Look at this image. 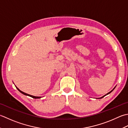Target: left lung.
I'll return each instance as SVG.
<instances>
[{
	"instance_id": "1",
	"label": "left lung",
	"mask_w": 128,
	"mask_h": 128,
	"mask_svg": "<svg viewBox=\"0 0 128 128\" xmlns=\"http://www.w3.org/2000/svg\"><path fill=\"white\" fill-rule=\"evenodd\" d=\"M115 88H116V87H114V88H113V90H111V91H110V92H109V93H107V94H106V95H105V96H103V97H101V98H103V97H104V96H106V95H108V94H109V93H111V92H112V91H113V90H114V89H115Z\"/></svg>"
}]
</instances>
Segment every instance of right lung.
<instances>
[{
    "label": "right lung",
    "mask_w": 128,
    "mask_h": 128,
    "mask_svg": "<svg viewBox=\"0 0 128 128\" xmlns=\"http://www.w3.org/2000/svg\"><path fill=\"white\" fill-rule=\"evenodd\" d=\"M15 87H16V86H15ZM16 88H17L18 89V90L20 92H21L23 94H24V95H26V96H29V97H32V98H35V99H37V98H40L41 97H36V96H31V95H30V94H27V93H24V92H22V90H20L19 88H18V87H16Z\"/></svg>",
    "instance_id": "add662e5"
}]
</instances>
